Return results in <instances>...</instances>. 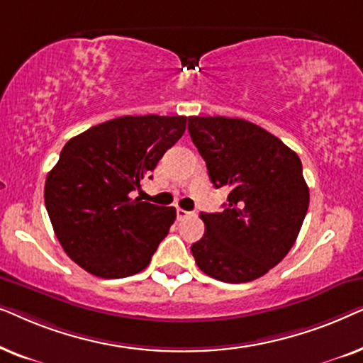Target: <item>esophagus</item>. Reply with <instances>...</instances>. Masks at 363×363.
<instances>
[{
    "instance_id": "obj_1",
    "label": "esophagus",
    "mask_w": 363,
    "mask_h": 363,
    "mask_svg": "<svg viewBox=\"0 0 363 363\" xmlns=\"http://www.w3.org/2000/svg\"><path fill=\"white\" fill-rule=\"evenodd\" d=\"M188 216H191V213H190V211L182 210V208H178V210H177V220H178V221L185 220V218H188Z\"/></svg>"
}]
</instances>
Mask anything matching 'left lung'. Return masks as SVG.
<instances>
[{
  "label": "left lung",
  "instance_id": "1",
  "mask_svg": "<svg viewBox=\"0 0 363 363\" xmlns=\"http://www.w3.org/2000/svg\"><path fill=\"white\" fill-rule=\"evenodd\" d=\"M188 132L215 188H231L221 213H200L206 231L191 255L218 281H255L284 259L301 231L309 208L301 158L245 118L188 117Z\"/></svg>",
  "mask_w": 363,
  "mask_h": 363
}]
</instances>
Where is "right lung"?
Masks as SVG:
<instances>
[{
    "label": "right lung",
    "mask_w": 363,
    "mask_h": 363,
    "mask_svg": "<svg viewBox=\"0 0 363 363\" xmlns=\"http://www.w3.org/2000/svg\"><path fill=\"white\" fill-rule=\"evenodd\" d=\"M185 128L183 116H123L64 145L48 173L44 203L62 250L82 269L121 279L150 264L177 211L132 198V191Z\"/></svg>",
    "instance_id": "obj_1"
}]
</instances>
